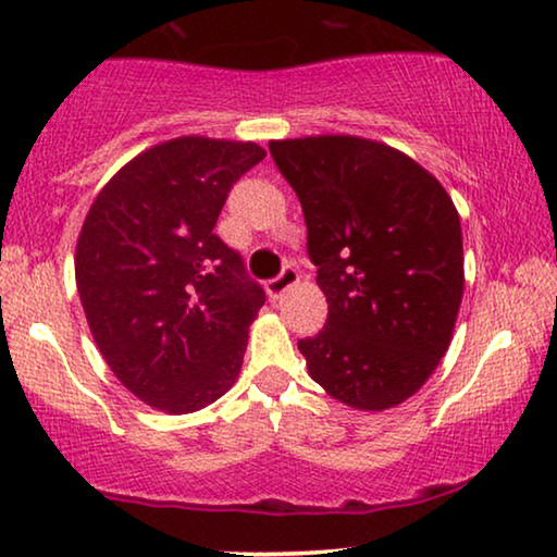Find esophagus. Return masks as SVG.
<instances>
[{
  "label": "esophagus",
  "mask_w": 557,
  "mask_h": 557,
  "mask_svg": "<svg viewBox=\"0 0 557 557\" xmlns=\"http://www.w3.org/2000/svg\"><path fill=\"white\" fill-rule=\"evenodd\" d=\"M297 280H300V275H297V270L293 268V264L282 268V272H280L277 277H272V280L264 282V289H268L270 300H280V297L285 295L289 287L297 285Z\"/></svg>",
  "instance_id": "obj_1"
}]
</instances>
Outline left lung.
<instances>
[{
  "instance_id": "obj_1",
  "label": "left lung",
  "mask_w": 557,
  "mask_h": 557,
  "mask_svg": "<svg viewBox=\"0 0 557 557\" xmlns=\"http://www.w3.org/2000/svg\"><path fill=\"white\" fill-rule=\"evenodd\" d=\"M308 224L325 327L297 341L312 381L383 411L424 386L465 293L461 224L444 186L409 156L358 136L272 140Z\"/></svg>"
}]
</instances>
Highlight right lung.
Wrapping results in <instances>:
<instances>
[{"label": "right lung", "mask_w": 557, "mask_h": 557, "mask_svg": "<svg viewBox=\"0 0 557 557\" xmlns=\"http://www.w3.org/2000/svg\"><path fill=\"white\" fill-rule=\"evenodd\" d=\"M262 159L249 140H166L125 163L85 216V318L115 379L153 409L199 411L237 381L264 289L214 224Z\"/></svg>", "instance_id": "add662e5"}]
</instances>
